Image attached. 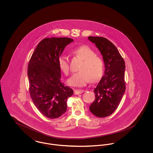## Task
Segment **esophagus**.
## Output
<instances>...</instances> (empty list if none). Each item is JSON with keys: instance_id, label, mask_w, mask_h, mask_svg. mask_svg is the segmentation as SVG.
Instances as JSON below:
<instances>
[{"instance_id": "obj_1", "label": "esophagus", "mask_w": 153, "mask_h": 153, "mask_svg": "<svg viewBox=\"0 0 153 153\" xmlns=\"http://www.w3.org/2000/svg\"><path fill=\"white\" fill-rule=\"evenodd\" d=\"M85 91L83 89H75L74 90V94L75 95H79V94H81L82 92H84Z\"/></svg>"}]
</instances>
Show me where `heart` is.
<instances>
[{"mask_svg": "<svg viewBox=\"0 0 153 153\" xmlns=\"http://www.w3.org/2000/svg\"><path fill=\"white\" fill-rule=\"evenodd\" d=\"M73 54L83 61L79 72L74 73L68 80L69 85L73 87H84L91 81L95 82L100 79L104 71V62L102 58L96 56L91 48L83 46L73 50ZM61 70L66 75L70 72L69 58L61 56L58 60Z\"/></svg>", "mask_w": 153, "mask_h": 153, "instance_id": "obj_1", "label": "heart"}]
</instances>
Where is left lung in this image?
<instances>
[{
    "instance_id": "8db88e82",
    "label": "left lung",
    "mask_w": 153,
    "mask_h": 153,
    "mask_svg": "<svg viewBox=\"0 0 153 153\" xmlns=\"http://www.w3.org/2000/svg\"><path fill=\"white\" fill-rule=\"evenodd\" d=\"M100 52L105 71L94 89L95 100L89 107L96 117H106L117 108L126 90L125 62L117 47L107 39L100 36L88 37Z\"/></svg>"
}]
</instances>
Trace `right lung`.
I'll list each match as a JSON object with an SVG mask.
<instances>
[{
    "label": "right lung",
    "mask_w": 153,
    "mask_h": 153,
    "mask_svg": "<svg viewBox=\"0 0 153 153\" xmlns=\"http://www.w3.org/2000/svg\"><path fill=\"white\" fill-rule=\"evenodd\" d=\"M70 38H46L42 39L30 58L27 75L31 98L36 108L45 117L56 119L67 109L66 101L73 95L71 88L61 82L58 60Z\"/></svg>",
    "instance_id": "obj_1"
}]
</instances>
